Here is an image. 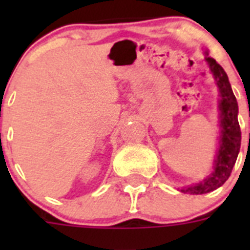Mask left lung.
Listing matches in <instances>:
<instances>
[{
	"mask_svg": "<svg viewBox=\"0 0 250 250\" xmlns=\"http://www.w3.org/2000/svg\"><path fill=\"white\" fill-rule=\"evenodd\" d=\"M204 55L205 62L213 74L219 91V146L214 156L213 171L202 182L178 189L182 193L193 195L210 193L228 180L237 161L242 141V132L238 123V103L231 90L228 75L213 57L209 56L208 48H204Z\"/></svg>",
	"mask_w": 250,
	"mask_h": 250,
	"instance_id": "8db88e82",
	"label": "left lung"
}]
</instances>
